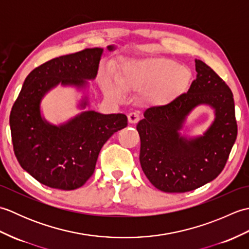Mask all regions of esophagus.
Here are the masks:
<instances>
[{
  "mask_svg": "<svg viewBox=\"0 0 249 249\" xmlns=\"http://www.w3.org/2000/svg\"><path fill=\"white\" fill-rule=\"evenodd\" d=\"M128 122L130 124H136V123H138L139 122V120H140V116H139V114L138 113H136V112H130L129 114H128Z\"/></svg>",
  "mask_w": 249,
  "mask_h": 249,
  "instance_id": "obj_1",
  "label": "esophagus"
}]
</instances>
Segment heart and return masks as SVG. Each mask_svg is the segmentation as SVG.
Here are the masks:
<instances>
[{
	"mask_svg": "<svg viewBox=\"0 0 249 249\" xmlns=\"http://www.w3.org/2000/svg\"><path fill=\"white\" fill-rule=\"evenodd\" d=\"M190 71L177 62L162 57L131 59L120 63L115 82L107 75L100 77L103 91L108 96L121 98L122 91L141 92L142 102L165 106L187 88Z\"/></svg>",
	"mask_w": 249,
	"mask_h": 249,
	"instance_id": "obj_1",
	"label": "heart"
}]
</instances>
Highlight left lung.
<instances>
[{"label": "left lung", "instance_id": "1", "mask_svg": "<svg viewBox=\"0 0 249 249\" xmlns=\"http://www.w3.org/2000/svg\"><path fill=\"white\" fill-rule=\"evenodd\" d=\"M195 63L197 76L188 91L165 106L146 109L137 124L142 170L165 193L190 192L213 181L236 139L233 94L212 68L200 60ZM199 105L213 110V122L202 135L182 134L188 115Z\"/></svg>", "mask_w": 249, "mask_h": 249}]
</instances>
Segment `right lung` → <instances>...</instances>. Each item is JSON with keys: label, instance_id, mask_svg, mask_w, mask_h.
<instances>
[{"label": "right lung", "instance_id": "obj_1", "mask_svg": "<svg viewBox=\"0 0 249 249\" xmlns=\"http://www.w3.org/2000/svg\"><path fill=\"white\" fill-rule=\"evenodd\" d=\"M108 51L116 47L110 45ZM103 48L63 55L36 67L25 78L9 116L15 155L23 170L46 186L63 190L81 187L95 170L103 145L127 126L123 113L86 110L89 80L97 76ZM57 85L83 94V112L64 124H52L41 112L43 97Z\"/></svg>", "mask_w": 249, "mask_h": 249}]
</instances>
